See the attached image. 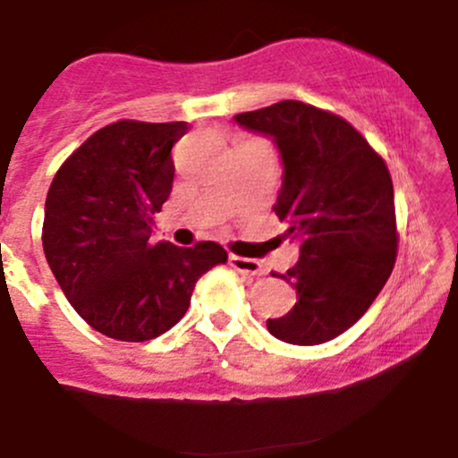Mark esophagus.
Here are the masks:
<instances>
[{"mask_svg":"<svg viewBox=\"0 0 458 458\" xmlns=\"http://www.w3.org/2000/svg\"><path fill=\"white\" fill-rule=\"evenodd\" d=\"M230 265L234 267L239 273H247V276H265V267L259 260L245 259V256L230 254Z\"/></svg>","mask_w":458,"mask_h":458,"instance_id":"esophagus-1","label":"esophagus"}]
</instances>
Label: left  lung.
<instances>
[{
    "label": "left lung",
    "mask_w": 458,
    "mask_h": 458,
    "mask_svg": "<svg viewBox=\"0 0 458 458\" xmlns=\"http://www.w3.org/2000/svg\"><path fill=\"white\" fill-rule=\"evenodd\" d=\"M234 120L276 140L284 182L273 208L286 236L303 241L297 265L273 273L297 303L267 329L288 344L334 340L364 317L396 262L390 170L353 124L314 105L280 101Z\"/></svg>",
    "instance_id": "8db88e82"
}]
</instances>
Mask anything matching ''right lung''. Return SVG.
I'll list each match as a JSON object with an SVG mask.
<instances>
[{
    "mask_svg": "<svg viewBox=\"0 0 458 458\" xmlns=\"http://www.w3.org/2000/svg\"><path fill=\"white\" fill-rule=\"evenodd\" d=\"M187 123L118 120L62 163L45 202L43 250L75 312L103 335L146 343L185 317L196 282L228 260L219 243H152Z\"/></svg>",
    "mask_w": 458,
    "mask_h": 458,
    "instance_id": "1",
    "label": "right lung"
}]
</instances>
